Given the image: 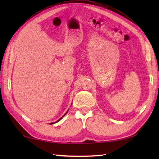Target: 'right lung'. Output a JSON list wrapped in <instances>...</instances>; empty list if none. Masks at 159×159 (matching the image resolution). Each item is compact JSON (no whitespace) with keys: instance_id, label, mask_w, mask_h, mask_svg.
Returning a JSON list of instances; mask_svg holds the SVG:
<instances>
[{"instance_id":"obj_1","label":"right lung","mask_w":159,"mask_h":159,"mask_svg":"<svg viewBox=\"0 0 159 159\" xmlns=\"http://www.w3.org/2000/svg\"><path fill=\"white\" fill-rule=\"evenodd\" d=\"M68 110H69V109H68ZM68 110H67V111H68ZM67 112H66V113L65 114H64V115H63V116H62L61 117V118H60V119H59V120H57V121H55V122H52V123H50V124H55V123H57V122H58V121H60L61 120V119H62V118H63V117L64 116H66V113H67Z\"/></svg>"}]
</instances>
